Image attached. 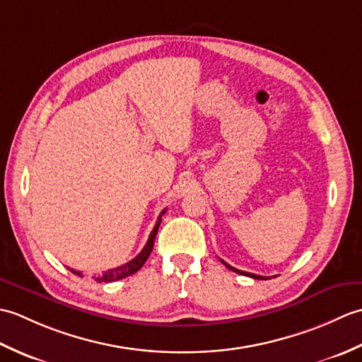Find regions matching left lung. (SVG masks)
<instances>
[{"label": "left lung", "instance_id": "left-lung-1", "mask_svg": "<svg viewBox=\"0 0 362 362\" xmlns=\"http://www.w3.org/2000/svg\"><path fill=\"white\" fill-rule=\"evenodd\" d=\"M221 263H224V264H226V267H228L230 271H233V272H236V274H241V275H245V276H252V279H255V280H267V276H261V275H255V274H250V272L240 271V269H235V267H232V266L227 264L226 261H222V259H221Z\"/></svg>", "mask_w": 362, "mask_h": 362}]
</instances>
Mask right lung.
Wrapping results in <instances>:
<instances>
[{"label": "right lung", "instance_id": "obj_1", "mask_svg": "<svg viewBox=\"0 0 362 362\" xmlns=\"http://www.w3.org/2000/svg\"><path fill=\"white\" fill-rule=\"evenodd\" d=\"M165 213H166V209L160 213V216L157 219V224H156V227L152 228L148 243H146L143 250L138 253V255L134 259H130L129 263L121 264V266L115 267V269H109V271L103 272L101 275L93 276V279L96 281H99V283H110V281H117V280H121V279H126V276L135 274L136 271H140L141 266L146 263V259H148L149 255H151L152 247H153V241H156V236H157V232H158V226H160V222H161V216H163ZM70 271L73 274H76V275L82 276V272H79V271H74V269H70Z\"/></svg>", "mask_w": 362, "mask_h": 362}]
</instances>
